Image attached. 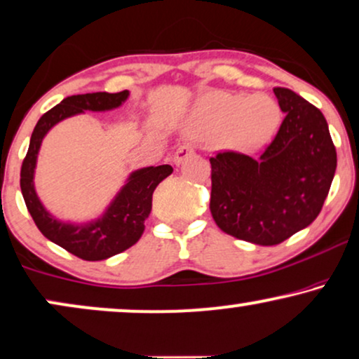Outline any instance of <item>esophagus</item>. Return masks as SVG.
Wrapping results in <instances>:
<instances>
[{"label":"esophagus","instance_id":"esophagus-1","mask_svg":"<svg viewBox=\"0 0 359 359\" xmlns=\"http://www.w3.org/2000/svg\"><path fill=\"white\" fill-rule=\"evenodd\" d=\"M194 152H195V149H194L192 146H189V144H184V146H179V149H177L175 154H174V162H175L177 165L182 164L185 158L192 156Z\"/></svg>","mask_w":359,"mask_h":359}]
</instances>
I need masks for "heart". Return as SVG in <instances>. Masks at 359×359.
<instances>
[{"label":"heart","instance_id":"obj_1","mask_svg":"<svg viewBox=\"0 0 359 359\" xmlns=\"http://www.w3.org/2000/svg\"><path fill=\"white\" fill-rule=\"evenodd\" d=\"M280 124V107L269 96L213 93L194 109L185 130L197 137H219L232 151H253L269 142Z\"/></svg>","mask_w":359,"mask_h":359}]
</instances>
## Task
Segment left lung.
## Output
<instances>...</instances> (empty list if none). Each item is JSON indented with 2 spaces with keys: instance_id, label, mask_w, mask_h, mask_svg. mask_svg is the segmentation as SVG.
<instances>
[{
  "instance_id": "left-lung-1",
  "label": "left lung",
  "mask_w": 359,
  "mask_h": 359,
  "mask_svg": "<svg viewBox=\"0 0 359 359\" xmlns=\"http://www.w3.org/2000/svg\"><path fill=\"white\" fill-rule=\"evenodd\" d=\"M285 112L258 158L225 151L210 157V212L225 233L278 245L318 217L337 170V149L320 109L292 89H273Z\"/></svg>"
}]
</instances>
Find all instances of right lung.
Listing matches in <instances>:
<instances>
[{
	"instance_id": "1",
	"label": "right lung",
	"mask_w": 359,
	"mask_h": 359,
	"mask_svg": "<svg viewBox=\"0 0 359 359\" xmlns=\"http://www.w3.org/2000/svg\"><path fill=\"white\" fill-rule=\"evenodd\" d=\"M129 90L121 93H90L62 99L57 106L38 121L31 134L29 149L21 165V192L34 224L48 240L59 245L72 255L88 262L106 260L127 250L144 233V222L152 208L154 190L172 174L170 165L144 167L133 172L114 201L109 203L101 217L88 224H69L53 217L39 201L34 189V169L44 135L57 122L83 114L84 111L102 112L122 106Z\"/></svg>"
}]
</instances>
